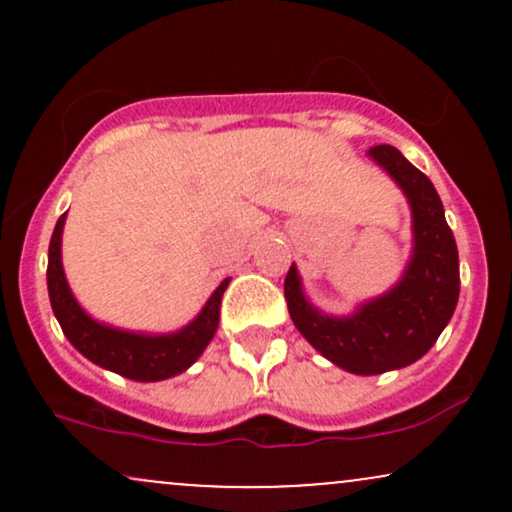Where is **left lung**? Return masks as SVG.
<instances>
[{
	"instance_id": "8db88e82",
	"label": "left lung",
	"mask_w": 512,
	"mask_h": 512,
	"mask_svg": "<svg viewBox=\"0 0 512 512\" xmlns=\"http://www.w3.org/2000/svg\"><path fill=\"white\" fill-rule=\"evenodd\" d=\"M368 156L395 178L411 204L414 255L402 281L351 317L317 313L305 301L293 264L284 281L286 305L298 332L322 356L356 375L404 368L424 356L450 322L460 298L455 236L433 182L390 144L370 146Z\"/></svg>"
}]
</instances>
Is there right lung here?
Instances as JSON below:
<instances>
[{
  "instance_id": "1",
  "label": "right lung",
  "mask_w": 512,
  "mask_h": 512,
  "mask_svg": "<svg viewBox=\"0 0 512 512\" xmlns=\"http://www.w3.org/2000/svg\"><path fill=\"white\" fill-rule=\"evenodd\" d=\"M64 216L67 214L57 219L48 252V293L52 313L60 322L64 337L72 342L76 351H81L96 366L113 370L117 375H125L129 380H139V383H156V380L173 378V375L190 368L199 354L207 349L216 327H219L221 296L231 279H223L219 289L211 293L202 313L175 334L149 337V334H134L115 330V327H105L101 322L91 320L81 310V305L74 301L72 291H69L67 279H64L60 255Z\"/></svg>"
}]
</instances>
